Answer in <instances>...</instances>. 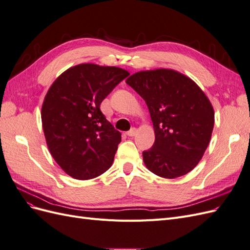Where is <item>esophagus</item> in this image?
Here are the masks:
<instances>
[{
	"label": "esophagus",
	"mask_w": 250,
	"mask_h": 250,
	"mask_svg": "<svg viewBox=\"0 0 250 250\" xmlns=\"http://www.w3.org/2000/svg\"><path fill=\"white\" fill-rule=\"evenodd\" d=\"M135 133H137V129H135V128H131V129L127 132V135L128 137H134Z\"/></svg>",
	"instance_id": "34e87169"
}]
</instances>
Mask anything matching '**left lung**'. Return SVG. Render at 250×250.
<instances>
[{"mask_svg":"<svg viewBox=\"0 0 250 250\" xmlns=\"http://www.w3.org/2000/svg\"><path fill=\"white\" fill-rule=\"evenodd\" d=\"M126 83L145 100L155 141L143 152L149 171L176 178L198 165L208 146L214 108L202 89L186 75L169 69L141 71Z\"/></svg>","mask_w":250,"mask_h":250,"instance_id":"left-lung-1","label":"left lung"}]
</instances>
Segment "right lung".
Masks as SVG:
<instances>
[{
	"label": "right lung",
	"instance_id": "1",
	"mask_svg": "<svg viewBox=\"0 0 250 250\" xmlns=\"http://www.w3.org/2000/svg\"><path fill=\"white\" fill-rule=\"evenodd\" d=\"M128 75L117 66L81 63L49 88L42 107L44 138L53 158L73 178H95L112 165L121 133L100 104Z\"/></svg>",
	"mask_w": 250,
	"mask_h": 250
}]
</instances>
